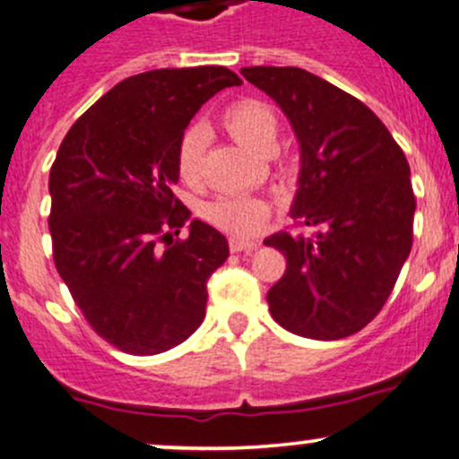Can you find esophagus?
<instances>
[{"mask_svg":"<svg viewBox=\"0 0 459 459\" xmlns=\"http://www.w3.org/2000/svg\"><path fill=\"white\" fill-rule=\"evenodd\" d=\"M229 246H230V253H250V250H255L259 244H256V241H253V239L230 238Z\"/></svg>","mask_w":459,"mask_h":459,"instance_id":"34e87169","label":"esophagus"}]
</instances>
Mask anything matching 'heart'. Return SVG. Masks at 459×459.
Wrapping results in <instances>:
<instances>
[{
    "mask_svg": "<svg viewBox=\"0 0 459 459\" xmlns=\"http://www.w3.org/2000/svg\"><path fill=\"white\" fill-rule=\"evenodd\" d=\"M221 124L238 143L255 152H272L279 137V117L270 104L255 98H244L230 104L221 115ZM204 137L200 128H187L176 148V168L185 183L194 185L203 174ZM270 215V206L264 200L250 195H220L203 206V218L215 229L233 235L250 238Z\"/></svg>",
    "mask_w": 459,
    "mask_h": 459,
    "instance_id": "1",
    "label": "heart"
}]
</instances>
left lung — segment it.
Here are the masks:
<instances>
[{
    "label": "left lung",
    "instance_id": "8db88e82",
    "mask_svg": "<svg viewBox=\"0 0 459 459\" xmlns=\"http://www.w3.org/2000/svg\"><path fill=\"white\" fill-rule=\"evenodd\" d=\"M290 119L300 145L290 215L314 238L274 233L285 255L270 287L272 318L296 335L342 340L385 305L410 256L416 198L410 165L390 130L346 91L299 67H244Z\"/></svg>",
    "mask_w": 459,
    "mask_h": 459
}]
</instances>
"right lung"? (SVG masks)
Here are the masks:
<instances>
[{
    "label": "right lung",
    "instance_id": "right-lung-1",
    "mask_svg": "<svg viewBox=\"0 0 459 459\" xmlns=\"http://www.w3.org/2000/svg\"><path fill=\"white\" fill-rule=\"evenodd\" d=\"M241 84L226 67L154 69L115 84L75 122L49 172L54 264L100 337L130 355L203 325L206 281L229 241L174 195L176 148L206 100Z\"/></svg>",
    "mask_w": 459,
    "mask_h": 459
}]
</instances>
